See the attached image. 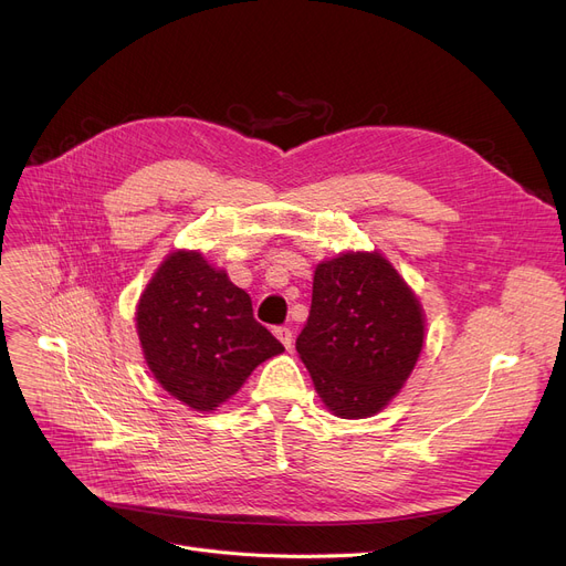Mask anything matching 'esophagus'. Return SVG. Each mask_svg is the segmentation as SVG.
I'll list each match as a JSON object with an SVG mask.
<instances>
[{
  "label": "esophagus",
  "instance_id": "esophagus-1",
  "mask_svg": "<svg viewBox=\"0 0 566 566\" xmlns=\"http://www.w3.org/2000/svg\"><path fill=\"white\" fill-rule=\"evenodd\" d=\"M273 333H275V337L282 342V346H284V348H291V342H293V333H291V328H286V325H277V328H275Z\"/></svg>",
  "mask_w": 566,
  "mask_h": 566
}]
</instances>
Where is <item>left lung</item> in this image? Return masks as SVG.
I'll return each instance as SVG.
<instances>
[{
    "label": "left lung",
    "mask_w": 566,
    "mask_h": 566,
    "mask_svg": "<svg viewBox=\"0 0 566 566\" xmlns=\"http://www.w3.org/2000/svg\"><path fill=\"white\" fill-rule=\"evenodd\" d=\"M424 344L420 301L378 252L316 265L312 310L295 339L323 403L369 418L401 390Z\"/></svg>",
    "instance_id": "8db88e82"
}]
</instances>
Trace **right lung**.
<instances>
[{
	"mask_svg": "<svg viewBox=\"0 0 566 566\" xmlns=\"http://www.w3.org/2000/svg\"><path fill=\"white\" fill-rule=\"evenodd\" d=\"M137 335L163 388L195 410H216L256 365L284 346L252 314L250 295L199 252H174L146 284Z\"/></svg>",
	"mask_w": 566,
	"mask_h": 566,
	"instance_id": "add662e5",
	"label": "right lung"
}]
</instances>
